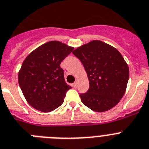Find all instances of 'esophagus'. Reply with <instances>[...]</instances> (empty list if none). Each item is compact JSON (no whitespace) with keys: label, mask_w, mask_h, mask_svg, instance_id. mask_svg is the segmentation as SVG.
Masks as SVG:
<instances>
[{"label":"esophagus","mask_w":149,"mask_h":149,"mask_svg":"<svg viewBox=\"0 0 149 149\" xmlns=\"http://www.w3.org/2000/svg\"><path fill=\"white\" fill-rule=\"evenodd\" d=\"M72 86H73V87H74V88H75V87H77V81H75V82H74V83L73 84H72Z\"/></svg>","instance_id":"1"}]
</instances>
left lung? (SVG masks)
Returning a JSON list of instances; mask_svg holds the SVG:
<instances>
[{
	"label": "left lung",
	"instance_id": "obj_1",
	"mask_svg": "<svg viewBox=\"0 0 149 149\" xmlns=\"http://www.w3.org/2000/svg\"><path fill=\"white\" fill-rule=\"evenodd\" d=\"M72 53L82 62L90 83L88 91L80 94L81 102L97 112L114 107L129 80V67L120 52L105 42L92 40Z\"/></svg>",
	"mask_w": 149,
	"mask_h": 149
}]
</instances>
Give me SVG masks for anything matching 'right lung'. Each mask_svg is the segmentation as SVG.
<instances>
[{
    "label": "right lung",
    "instance_id": "right-lung-1",
    "mask_svg": "<svg viewBox=\"0 0 149 149\" xmlns=\"http://www.w3.org/2000/svg\"><path fill=\"white\" fill-rule=\"evenodd\" d=\"M74 47L58 40L42 44L22 62L18 81L29 105L42 112H50L60 106L66 92L72 88L64 78L60 63Z\"/></svg>",
    "mask_w": 149,
    "mask_h": 149
}]
</instances>
